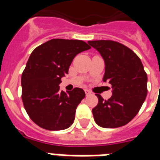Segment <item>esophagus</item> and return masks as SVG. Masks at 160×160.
<instances>
[{
    "instance_id": "esophagus-1",
    "label": "esophagus",
    "mask_w": 160,
    "mask_h": 160,
    "mask_svg": "<svg viewBox=\"0 0 160 160\" xmlns=\"http://www.w3.org/2000/svg\"><path fill=\"white\" fill-rule=\"evenodd\" d=\"M85 95H91V92H90V90H85Z\"/></svg>"
}]
</instances>
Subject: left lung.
Segmentation results:
<instances>
[{
    "instance_id": "left-lung-1",
    "label": "left lung",
    "mask_w": 160,
    "mask_h": 160,
    "mask_svg": "<svg viewBox=\"0 0 160 160\" xmlns=\"http://www.w3.org/2000/svg\"><path fill=\"white\" fill-rule=\"evenodd\" d=\"M105 60L103 81L112 85V96L99 102L92 109L96 124L103 128H118L134 119L147 95V74L141 60L134 51L117 41H91Z\"/></svg>"
}]
</instances>
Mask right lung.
Instances as JSON below:
<instances>
[{
	"instance_id": "1",
	"label": "right lung",
	"mask_w": 160,
	"mask_h": 160,
	"mask_svg": "<svg viewBox=\"0 0 160 160\" xmlns=\"http://www.w3.org/2000/svg\"><path fill=\"white\" fill-rule=\"evenodd\" d=\"M89 49L80 40L52 39L32 51L21 75V98L26 113L37 125L62 130L73 124L85 91L75 88L64 92L59 85L75 55Z\"/></svg>"
}]
</instances>
